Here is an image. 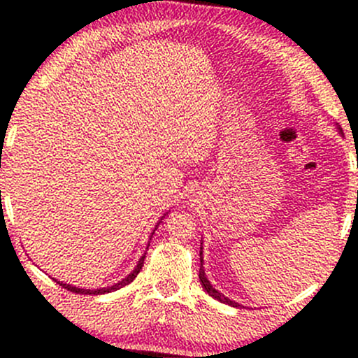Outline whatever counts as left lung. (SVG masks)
Masks as SVG:
<instances>
[{
    "mask_svg": "<svg viewBox=\"0 0 358 358\" xmlns=\"http://www.w3.org/2000/svg\"><path fill=\"white\" fill-rule=\"evenodd\" d=\"M338 131L343 134V129H341L340 126H338ZM199 249H201V251H199V256H203V242H201V248H199ZM199 263H201V266H199V282H201V287L205 288L206 294L211 295V297H213V299H217V301H220V302H224V303H229V306H232V307H241V303H237L236 301H230L229 297H225L224 294H220V292H218L217 288L211 285L210 280L206 278L205 266H203V263H205V261H203V257H199Z\"/></svg>",
    "mask_w": 358,
    "mask_h": 358,
    "instance_id": "left-lung-1",
    "label": "left lung"
}]
</instances>
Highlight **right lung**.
I'll return each instance as SVG.
<instances>
[{"label":"right lung","mask_w":358,"mask_h":358,"mask_svg":"<svg viewBox=\"0 0 358 358\" xmlns=\"http://www.w3.org/2000/svg\"><path fill=\"white\" fill-rule=\"evenodd\" d=\"M167 215V213H165ZM165 215L162 218H160L159 220V224L155 225V230H157V227L160 225V222L164 220L165 218ZM155 230H153L152 232V236L153 234H155ZM152 236H150V239H152ZM148 249V248H147ZM145 255H147V252H145ZM145 255L140 257V259H138V263H136V266H134V270L129 273L128 276H126V278H122L121 282H117V283H114L113 287H103V288H94V290H90V288H80V287H73V285H70V283H63V282H56L59 283L61 287H64L66 288V290H70V292H75V294H82V295H102V294H109V292H114V290H119V288H122V287H126V285H129V283L133 282L134 278H136V275L138 273H140V270H141V266H143V261H145Z\"/></svg>","instance_id":"obj_1"}]
</instances>
